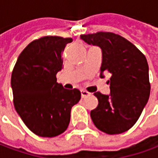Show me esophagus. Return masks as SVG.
<instances>
[{"label": "esophagus", "instance_id": "1", "mask_svg": "<svg viewBox=\"0 0 158 158\" xmlns=\"http://www.w3.org/2000/svg\"><path fill=\"white\" fill-rule=\"evenodd\" d=\"M89 95L90 94L87 91H85V90H81V97H82V98H85V97H87V96Z\"/></svg>", "mask_w": 158, "mask_h": 158}]
</instances>
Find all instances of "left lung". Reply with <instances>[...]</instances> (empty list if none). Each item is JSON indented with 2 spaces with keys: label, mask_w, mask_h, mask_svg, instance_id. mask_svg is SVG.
<instances>
[{
  "label": "left lung",
  "mask_w": 158,
  "mask_h": 158,
  "mask_svg": "<svg viewBox=\"0 0 158 158\" xmlns=\"http://www.w3.org/2000/svg\"><path fill=\"white\" fill-rule=\"evenodd\" d=\"M102 52L101 75L110 73V95L94 93L99 104L91 111L98 129L108 135L121 134L137 122L150 93L147 59L132 43L112 32L80 35Z\"/></svg>",
  "instance_id": "left-lung-1"
}]
</instances>
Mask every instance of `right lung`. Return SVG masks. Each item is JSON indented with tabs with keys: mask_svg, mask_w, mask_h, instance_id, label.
I'll use <instances>...</instances> for the list:
<instances>
[{
	"mask_svg": "<svg viewBox=\"0 0 158 158\" xmlns=\"http://www.w3.org/2000/svg\"><path fill=\"white\" fill-rule=\"evenodd\" d=\"M73 38L46 35L21 52L11 75L15 108L31 132L53 137L68 128L71 109L80 100L79 89L68 90L57 82L64 50Z\"/></svg>",
	"mask_w": 158,
	"mask_h": 158,
	"instance_id": "right-lung-1",
	"label": "right lung"
}]
</instances>
